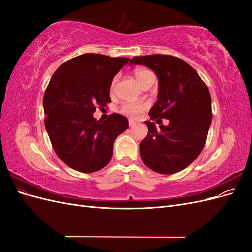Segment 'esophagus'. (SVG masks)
I'll return each instance as SVG.
<instances>
[{
    "instance_id": "1",
    "label": "esophagus",
    "mask_w": 252,
    "mask_h": 252,
    "mask_svg": "<svg viewBox=\"0 0 252 252\" xmlns=\"http://www.w3.org/2000/svg\"><path fill=\"white\" fill-rule=\"evenodd\" d=\"M136 124H138V123H136L135 121H133V120H129V126H130V127H133V126H135Z\"/></svg>"
}]
</instances>
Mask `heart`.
Listing matches in <instances>:
<instances>
[{
  "label": "heart",
  "instance_id": "1",
  "mask_svg": "<svg viewBox=\"0 0 252 252\" xmlns=\"http://www.w3.org/2000/svg\"><path fill=\"white\" fill-rule=\"evenodd\" d=\"M150 74H152V73L146 69H136L134 71V77L140 82V84H142L145 81V79H146ZM116 81H117V79H114L112 82V88L114 87ZM146 108H147L146 103H125L122 105L121 112L124 114H127V116H130V117H136L138 114L143 112Z\"/></svg>",
  "mask_w": 252,
  "mask_h": 252
}]
</instances>
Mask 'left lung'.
Masks as SVG:
<instances>
[{"label":"left lung","mask_w":252,"mask_h":252,"mask_svg":"<svg viewBox=\"0 0 252 252\" xmlns=\"http://www.w3.org/2000/svg\"><path fill=\"white\" fill-rule=\"evenodd\" d=\"M133 64L150 68L158 79V100L149 110L150 119L169 121L158 128L154 122H144L148 133L140 144L141 158L158 173H177L191 164L205 146L212 120L209 90L193 68L179 58L135 57L129 63Z\"/></svg>","instance_id":"left-lung-1"}]
</instances>
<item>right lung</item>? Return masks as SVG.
I'll return each mask as SVG.
<instances>
[{"mask_svg": "<svg viewBox=\"0 0 252 252\" xmlns=\"http://www.w3.org/2000/svg\"><path fill=\"white\" fill-rule=\"evenodd\" d=\"M129 60L95 53L61 65L45 91V127L58 157L70 168L91 173L109 163L113 143L128 128V120L112 113L102 122L94 118L96 106L111 102L112 80Z\"/></svg>", "mask_w": 252, "mask_h": 252, "instance_id": "add662e5", "label": "right lung"}]
</instances>
